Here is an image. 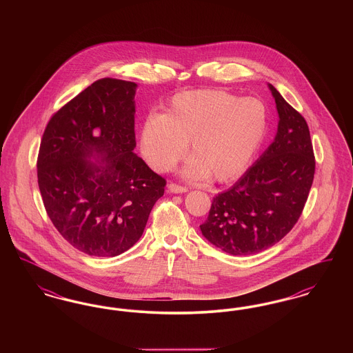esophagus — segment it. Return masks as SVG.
<instances>
[{"label": "esophagus", "instance_id": "34e87169", "mask_svg": "<svg viewBox=\"0 0 353 353\" xmlns=\"http://www.w3.org/2000/svg\"><path fill=\"white\" fill-rule=\"evenodd\" d=\"M168 190L170 193H186V192H188V188L172 183V184L168 185Z\"/></svg>", "mask_w": 353, "mask_h": 353}]
</instances>
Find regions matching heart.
<instances>
[{
	"mask_svg": "<svg viewBox=\"0 0 353 353\" xmlns=\"http://www.w3.org/2000/svg\"><path fill=\"white\" fill-rule=\"evenodd\" d=\"M268 131V111L255 98L222 90H194L174 95L163 115L141 124L140 150L157 172H168L189 154L183 174L189 179L236 180L252 163Z\"/></svg>",
	"mask_w": 353,
	"mask_h": 353,
	"instance_id": "heart-1",
	"label": "heart"
}]
</instances>
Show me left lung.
Wrapping results in <instances>:
<instances>
[{
	"instance_id": "8db88e82",
	"label": "left lung",
	"mask_w": 353,
	"mask_h": 353,
	"mask_svg": "<svg viewBox=\"0 0 353 353\" xmlns=\"http://www.w3.org/2000/svg\"><path fill=\"white\" fill-rule=\"evenodd\" d=\"M278 131L269 148L230 189L217 194L200 225L210 243L232 255L263 252L298 222L315 173L310 130L278 90L269 84Z\"/></svg>"
}]
</instances>
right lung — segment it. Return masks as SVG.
<instances>
[{
    "mask_svg": "<svg viewBox=\"0 0 353 353\" xmlns=\"http://www.w3.org/2000/svg\"><path fill=\"white\" fill-rule=\"evenodd\" d=\"M137 84L104 78L50 119L37 161L45 209L75 249L117 256L140 239L165 180L134 150Z\"/></svg>",
    "mask_w": 353,
    "mask_h": 353,
    "instance_id": "obj_1",
    "label": "right lung"
}]
</instances>
